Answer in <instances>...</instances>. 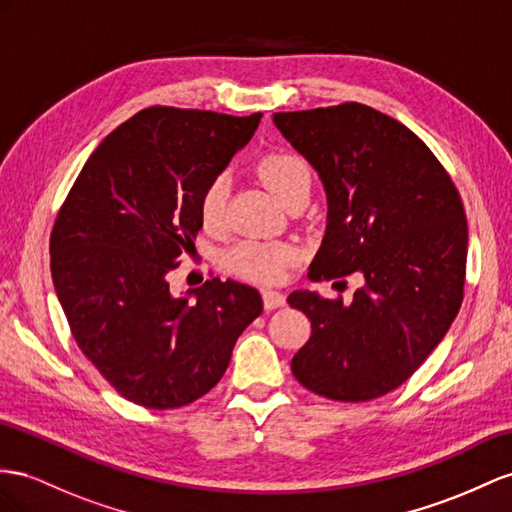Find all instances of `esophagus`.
<instances>
[{
    "label": "esophagus",
    "mask_w": 512,
    "mask_h": 512,
    "mask_svg": "<svg viewBox=\"0 0 512 512\" xmlns=\"http://www.w3.org/2000/svg\"><path fill=\"white\" fill-rule=\"evenodd\" d=\"M264 307L268 309V311H272V309H279V307H283L285 305V296L281 294V292H272V290H266L264 294Z\"/></svg>",
    "instance_id": "esophagus-1"
}]
</instances>
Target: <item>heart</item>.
<instances>
[{"label": "heart", "instance_id": "heart-1", "mask_svg": "<svg viewBox=\"0 0 512 512\" xmlns=\"http://www.w3.org/2000/svg\"><path fill=\"white\" fill-rule=\"evenodd\" d=\"M255 170L264 186L277 196L283 205L296 199H307L311 190L313 173L305 157L294 151H270L261 155ZM229 179L227 175H216L207 181L201 192L199 214L203 225L209 229L220 227L227 216ZM298 248L290 242H259L246 240L231 248L227 257L229 268L242 279L255 283H277L283 270L296 261Z\"/></svg>", "mask_w": 512, "mask_h": 512}]
</instances>
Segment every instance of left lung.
Here are the masks:
<instances>
[{
  "label": "left lung",
  "instance_id": "obj_1",
  "mask_svg": "<svg viewBox=\"0 0 512 512\" xmlns=\"http://www.w3.org/2000/svg\"><path fill=\"white\" fill-rule=\"evenodd\" d=\"M274 125L318 170L329 201L309 279H363L350 303L307 290L287 296L311 322L292 372L329 400L381 398L413 376L461 309L463 201L409 127L363 103L277 112Z\"/></svg>",
  "mask_w": 512,
  "mask_h": 512
}]
</instances>
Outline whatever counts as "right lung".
I'll return each instance as SVG.
<instances>
[{
  "instance_id": "obj_1",
  "label": "right lung",
  "mask_w": 512,
  "mask_h": 512,
  "mask_svg": "<svg viewBox=\"0 0 512 512\" xmlns=\"http://www.w3.org/2000/svg\"><path fill=\"white\" fill-rule=\"evenodd\" d=\"M259 119L142 110L103 138L60 207L49 242L56 294L77 346L129 402L177 409L205 396L264 309L242 283L212 279L177 298L166 281L203 227L207 181Z\"/></svg>"
}]
</instances>
